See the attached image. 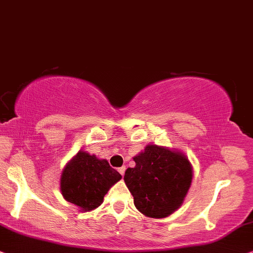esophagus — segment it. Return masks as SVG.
<instances>
[{"label": "esophagus", "instance_id": "obj_1", "mask_svg": "<svg viewBox=\"0 0 253 253\" xmlns=\"http://www.w3.org/2000/svg\"><path fill=\"white\" fill-rule=\"evenodd\" d=\"M118 171H119V173L121 174V176H124L125 174V171H126V167H121L118 169Z\"/></svg>", "mask_w": 253, "mask_h": 253}]
</instances>
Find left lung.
<instances>
[{
  "label": "left lung",
  "mask_w": 253,
  "mask_h": 253,
  "mask_svg": "<svg viewBox=\"0 0 253 253\" xmlns=\"http://www.w3.org/2000/svg\"><path fill=\"white\" fill-rule=\"evenodd\" d=\"M124 180L136 210L153 218L169 216L183 205L193 179V168L183 151L148 144L133 157Z\"/></svg>",
  "instance_id": "obj_1"
}]
</instances>
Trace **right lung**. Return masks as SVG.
<instances>
[{
    "label": "right lung",
    "mask_w": 253,
    "mask_h": 253,
    "mask_svg": "<svg viewBox=\"0 0 253 253\" xmlns=\"http://www.w3.org/2000/svg\"><path fill=\"white\" fill-rule=\"evenodd\" d=\"M120 179L121 174L106 160L80 150L63 168L60 191L80 211H90L103 204L104 195Z\"/></svg>",
    "instance_id": "obj_1"
}]
</instances>
